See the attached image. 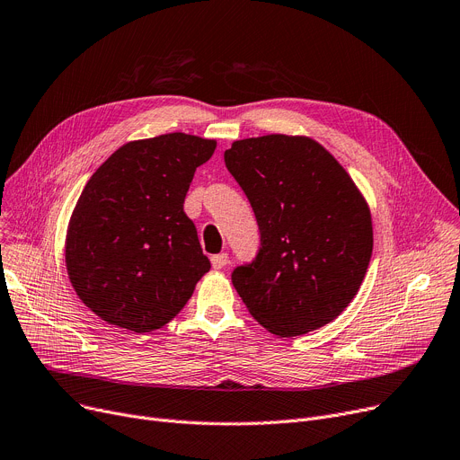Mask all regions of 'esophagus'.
<instances>
[{"instance_id": "34e87169", "label": "esophagus", "mask_w": 460, "mask_h": 460, "mask_svg": "<svg viewBox=\"0 0 460 460\" xmlns=\"http://www.w3.org/2000/svg\"><path fill=\"white\" fill-rule=\"evenodd\" d=\"M210 261H212V267H214L216 270H222V269L227 267L229 257H227V253H217V255H214Z\"/></svg>"}]
</instances>
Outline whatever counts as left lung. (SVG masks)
<instances>
[{"mask_svg":"<svg viewBox=\"0 0 460 460\" xmlns=\"http://www.w3.org/2000/svg\"><path fill=\"white\" fill-rule=\"evenodd\" d=\"M259 226L252 262L231 274L253 319L295 337L332 323L352 302L373 253L369 207L321 143L270 134L224 155Z\"/></svg>","mask_w":460,"mask_h":460,"instance_id":"8db88e82","label":"left lung"}]
</instances>
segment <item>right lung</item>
<instances>
[{
    "label": "right lung",
    "mask_w": 460,
    "mask_h": 460,
    "mask_svg": "<svg viewBox=\"0 0 460 460\" xmlns=\"http://www.w3.org/2000/svg\"><path fill=\"white\" fill-rule=\"evenodd\" d=\"M214 139L182 132L130 141L89 179L72 212L65 262L80 300L136 333L172 321L210 270L184 212Z\"/></svg>",
    "instance_id": "1"
}]
</instances>
